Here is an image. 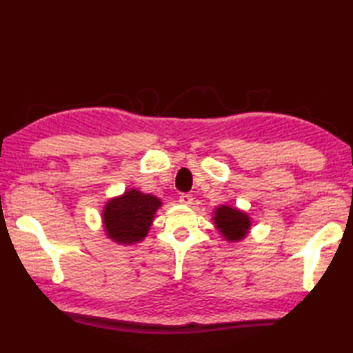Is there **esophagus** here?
<instances>
[{
    "label": "esophagus",
    "mask_w": 353,
    "mask_h": 353,
    "mask_svg": "<svg viewBox=\"0 0 353 353\" xmlns=\"http://www.w3.org/2000/svg\"><path fill=\"white\" fill-rule=\"evenodd\" d=\"M179 201H181L182 205H186V206H190V205H192V201H194V199H192V196L191 194H182L181 197H179Z\"/></svg>",
    "instance_id": "obj_1"
}]
</instances>
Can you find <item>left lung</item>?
I'll return each instance as SVG.
<instances>
[{"label":"left lung","mask_w":353,"mask_h":353,"mask_svg":"<svg viewBox=\"0 0 353 353\" xmlns=\"http://www.w3.org/2000/svg\"><path fill=\"white\" fill-rule=\"evenodd\" d=\"M212 221L215 229L220 232L223 239L228 243H238L249 235L252 228V219L249 214L238 208L221 205L214 209Z\"/></svg>","instance_id":"obj_1"}]
</instances>
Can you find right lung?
Returning <instances> with one entry per match:
<instances>
[{
	"label": "right lung",
	"mask_w": 353,
	"mask_h": 353,
	"mask_svg": "<svg viewBox=\"0 0 353 353\" xmlns=\"http://www.w3.org/2000/svg\"><path fill=\"white\" fill-rule=\"evenodd\" d=\"M162 201L152 194L137 188L127 190L118 197L110 199L103 209V229L112 241L123 245L141 243L153 224Z\"/></svg>",
	"instance_id": "right-lung-1"
}]
</instances>
